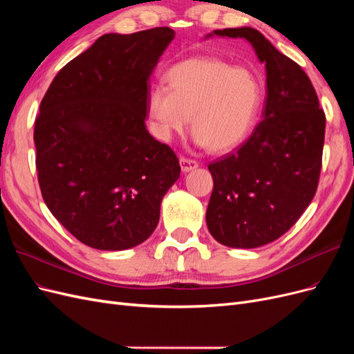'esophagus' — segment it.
<instances>
[{"instance_id": "1", "label": "esophagus", "mask_w": 354, "mask_h": 354, "mask_svg": "<svg viewBox=\"0 0 354 354\" xmlns=\"http://www.w3.org/2000/svg\"><path fill=\"white\" fill-rule=\"evenodd\" d=\"M180 167L183 173H189L192 169H196L198 168V162L195 159H189V158H180Z\"/></svg>"}]
</instances>
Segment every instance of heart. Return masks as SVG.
Segmentation results:
<instances>
[{
    "mask_svg": "<svg viewBox=\"0 0 354 354\" xmlns=\"http://www.w3.org/2000/svg\"><path fill=\"white\" fill-rule=\"evenodd\" d=\"M168 87L158 85L147 99V113L160 140L189 122L198 145L212 152L239 146L255 125L263 87L248 69L218 59H189L167 72Z\"/></svg>",
    "mask_w": 354,
    "mask_h": 354,
    "instance_id": "b5f03b06",
    "label": "heart"
}]
</instances>
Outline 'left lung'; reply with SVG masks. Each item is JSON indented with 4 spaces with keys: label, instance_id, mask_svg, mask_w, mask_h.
Wrapping results in <instances>:
<instances>
[{
    "label": "left lung",
    "instance_id": "1",
    "mask_svg": "<svg viewBox=\"0 0 354 354\" xmlns=\"http://www.w3.org/2000/svg\"><path fill=\"white\" fill-rule=\"evenodd\" d=\"M214 35L246 39L266 65L263 120L239 147L208 165L214 189L207 226L212 238L230 248H257L281 238L312 202L326 118L307 73L261 32L229 28Z\"/></svg>",
    "mask_w": 354,
    "mask_h": 354
}]
</instances>
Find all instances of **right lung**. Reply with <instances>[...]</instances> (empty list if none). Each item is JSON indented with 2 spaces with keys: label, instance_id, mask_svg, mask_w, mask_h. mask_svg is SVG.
I'll return each instance as SVG.
<instances>
[{
  "label": "right lung",
  "instance_id": "add662e5",
  "mask_svg": "<svg viewBox=\"0 0 354 354\" xmlns=\"http://www.w3.org/2000/svg\"><path fill=\"white\" fill-rule=\"evenodd\" d=\"M171 28L106 34L71 60L41 100L34 142L42 198L82 243L121 251L158 226L178 158L146 130L149 78Z\"/></svg>",
  "mask_w": 354,
  "mask_h": 354
}]
</instances>
